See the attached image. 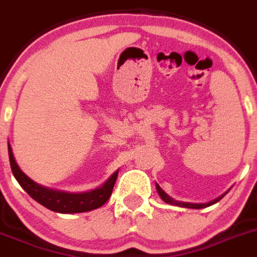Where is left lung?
<instances>
[{"label":"left lung","instance_id":"8db88e82","mask_svg":"<svg viewBox=\"0 0 257 257\" xmlns=\"http://www.w3.org/2000/svg\"><path fill=\"white\" fill-rule=\"evenodd\" d=\"M156 189H157V193L158 195L161 196L162 200L165 201V203H167V204H172V205H177V207H183V208H191V209H201V208H207L209 207V205L212 204H215L217 201H219L220 199L223 198V196L226 195L228 191H226V193L223 194V195H220L219 198L214 199V200L209 201V203H205V204H196V203H184V201H179V200H175V199H172L171 196L167 195L166 193H165L164 190H162L161 188H160V185L158 184H156Z\"/></svg>","mask_w":257,"mask_h":257}]
</instances>
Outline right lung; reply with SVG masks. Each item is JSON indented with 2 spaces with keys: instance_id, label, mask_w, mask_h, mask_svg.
I'll use <instances>...</instances> for the list:
<instances>
[{
  "instance_id": "right-lung-1",
  "label": "right lung",
  "mask_w": 257,
  "mask_h": 257,
  "mask_svg": "<svg viewBox=\"0 0 257 257\" xmlns=\"http://www.w3.org/2000/svg\"><path fill=\"white\" fill-rule=\"evenodd\" d=\"M9 157H10V165H11V170L18 180V183L20 184L21 188L31 196V198L37 200L39 204L43 207L48 208V209L53 210L57 213H83L88 212V210H93L104 205L110 198L114 189V184L116 181L117 172L115 171L109 179L99 186L97 189H93L91 191H86V193H66V191L53 190V189L44 188V186L39 185L35 181L26 176L20 167L18 166L14 157L13 150L9 143Z\"/></svg>"
}]
</instances>
